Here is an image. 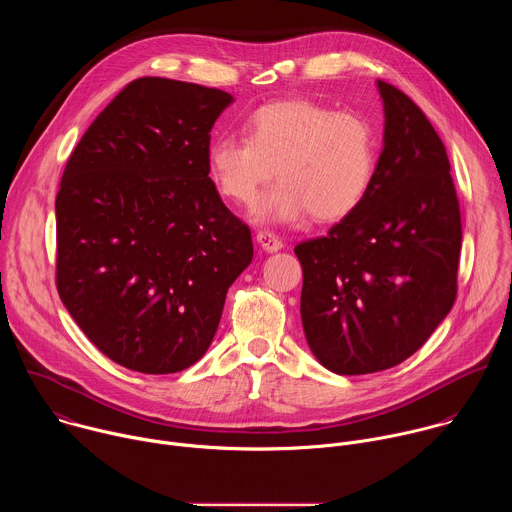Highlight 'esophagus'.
Wrapping results in <instances>:
<instances>
[{
    "label": "esophagus",
    "mask_w": 512,
    "mask_h": 512,
    "mask_svg": "<svg viewBox=\"0 0 512 512\" xmlns=\"http://www.w3.org/2000/svg\"><path fill=\"white\" fill-rule=\"evenodd\" d=\"M257 243H259V247H261L263 251H267V253H277V251L283 249L281 239H279L275 233H269V231L257 233Z\"/></svg>",
    "instance_id": "1"
}]
</instances>
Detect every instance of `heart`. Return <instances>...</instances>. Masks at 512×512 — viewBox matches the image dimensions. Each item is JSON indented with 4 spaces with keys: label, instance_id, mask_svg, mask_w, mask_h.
<instances>
[{
    "label": "heart",
    "instance_id": "b5f03b06",
    "mask_svg": "<svg viewBox=\"0 0 512 512\" xmlns=\"http://www.w3.org/2000/svg\"><path fill=\"white\" fill-rule=\"evenodd\" d=\"M206 168L216 192L241 206L255 204L277 172L281 182L253 212L261 225L298 223L308 214L332 223L369 196L377 137L362 115L306 99L273 101L249 115L245 137H214Z\"/></svg>",
    "mask_w": 512,
    "mask_h": 512
}]
</instances>
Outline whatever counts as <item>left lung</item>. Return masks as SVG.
<instances>
[{"instance_id": "left-lung-1", "label": "left lung", "mask_w": 512, "mask_h": 512, "mask_svg": "<svg viewBox=\"0 0 512 512\" xmlns=\"http://www.w3.org/2000/svg\"><path fill=\"white\" fill-rule=\"evenodd\" d=\"M377 89L385 131L369 196L296 247L304 334L336 375L397 367L444 322L458 289L462 221L444 143L405 93Z\"/></svg>"}]
</instances>
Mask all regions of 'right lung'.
Wrapping results in <instances>:
<instances>
[{
	"label": "right lung",
	"mask_w": 512,
	"mask_h": 512,
	"mask_svg": "<svg viewBox=\"0 0 512 512\" xmlns=\"http://www.w3.org/2000/svg\"><path fill=\"white\" fill-rule=\"evenodd\" d=\"M235 99L160 77L129 83L68 158L56 196L58 296L113 362L184 371L208 350L251 231L208 178L210 129Z\"/></svg>",
	"instance_id": "add662e5"
}]
</instances>
